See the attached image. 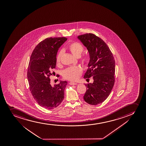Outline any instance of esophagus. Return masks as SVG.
<instances>
[{"label": "esophagus", "instance_id": "esophagus-1", "mask_svg": "<svg viewBox=\"0 0 146 146\" xmlns=\"http://www.w3.org/2000/svg\"><path fill=\"white\" fill-rule=\"evenodd\" d=\"M69 84L70 85H77V83H74V82H70V83H69Z\"/></svg>", "mask_w": 146, "mask_h": 146}]
</instances>
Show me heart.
Returning a JSON list of instances; mask_svg holds the SVG:
<instances>
[{
    "label": "heart",
    "instance_id": "1",
    "mask_svg": "<svg viewBox=\"0 0 146 146\" xmlns=\"http://www.w3.org/2000/svg\"><path fill=\"white\" fill-rule=\"evenodd\" d=\"M68 49L74 56L76 57H80L84 50L83 46L77 42H72L70 44L68 47ZM63 54V50H61L57 54L56 58V62L57 65L60 63L61 58ZM81 60L83 63L85 64H88L89 63V58L87 56L82 57ZM82 72V69L78 66L70 67L63 70L62 75L65 79L70 81H76L79 78Z\"/></svg>",
    "mask_w": 146,
    "mask_h": 146
}]
</instances>
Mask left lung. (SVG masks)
Masks as SVG:
<instances>
[{"instance_id": "8db88e82", "label": "left lung", "mask_w": 146, "mask_h": 146, "mask_svg": "<svg viewBox=\"0 0 146 146\" xmlns=\"http://www.w3.org/2000/svg\"><path fill=\"white\" fill-rule=\"evenodd\" d=\"M77 38L87 48L90 55L84 78L94 80L92 83L85 84L87 87L84 100L92 105L100 104L107 98L114 85V57L106 43L95 35L86 34Z\"/></svg>"}]
</instances>
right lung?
Masks as SVG:
<instances>
[{"instance_id":"1","label":"right lung","mask_w":146,"mask_h":146,"mask_svg":"<svg viewBox=\"0 0 146 146\" xmlns=\"http://www.w3.org/2000/svg\"><path fill=\"white\" fill-rule=\"evenodd\" d=\"M67 40L64 37L47 38L35 47L31 56L27 72L30 90L39 105L45 109L57 107L64 99L67 81L52 86L49 77L56 66L59 48Z\"/></svg>"}]
</instances>
